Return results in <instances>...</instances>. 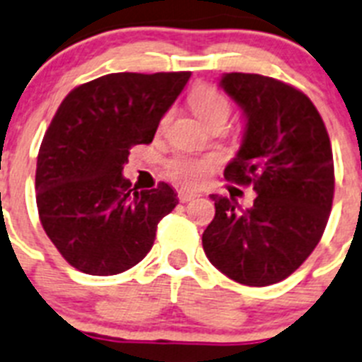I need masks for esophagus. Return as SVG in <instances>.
<instances>
[{
	"mask_svg": "<svg viewBox=\"0 0 362 362\" xmlns=\"http://www.w3.org/2000/svg\"><path fill=\"white\" fill-rule=\"evenodd\" d=\"M197 197H199V193H195V191H187V189L178 191V200H180V202H189V200L197 199Z\"/></svg>",
	"mask_w": 362,
	"mask_h": 362,
	"instance_id": "34e87169",
	"label": "esophagus"
}]
</instances>
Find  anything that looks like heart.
<instances>
[{
    "label": "heart",
    "mask_w": 362,
    "mask_h": 362,
    "mask_svg": "<svg viewBox=\"0 0 362 362\" xmlns=\"http://www.w3.org/2000/svg\"><path fill=\"white\" fill-rule=\"evenodd\" d=\"M191 108L197 114L200 121L208 127H224L230 114H232V105L223 92H218L214 86H200L189 97ZM214 160L211 158H189L178 156L169 162L167 173L173 180L182 184V186H199L206 180L214 169Z\"/></svg>",
    "instance_id": "obj_1"
}]
</instances>
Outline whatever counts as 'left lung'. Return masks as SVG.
Returning a JSON list of instances; mask_svg holds the SVG:
<instances>
[{"instance_id":"8db88e82","label":"left lung","mask_w":362,"mask_h":362,"mask_svg":"<svg viewBox=\"0 0 362 362\" xmlns=\"http://www.w3.org/2000/svg\"><path fill=\"white\" fill-rule=\"evenodd\" d=\"M218 86L243 112L245 134L224 178L252 184L256 200L211 195L202 233L211 265L250 287L278 284L308 259L327 224L335 191L327 130L309 97L257 73H224Z\"/></svg>"}]
</instances>
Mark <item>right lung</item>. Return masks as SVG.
Here are the masks:
<instances>
[{"label": "right lung", "instance_id": "obj_1", "mask_svg": "<svg viewBox=\"0 0 362 362\" xmlns=\"http://www.w3.org/2000/svg\"><path fill=\"white\" fill-rule=\"evenodd\" d=\"M189 71L110 73L66 95L36 162V206L47 238L69 265L112 276L138 265L153 248L158 223L178 204L162 182L130 187L123 163L151 144Z\"/></svg>", "mask_w": 362, "mask_h": 362}]
</instances>
